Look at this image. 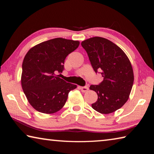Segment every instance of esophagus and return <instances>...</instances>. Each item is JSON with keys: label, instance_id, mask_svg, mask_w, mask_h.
I'll list each match as a JSON object with an SVG mask.
<instances>
[{"label": "esophagus", "instance_id": "34e87169", "mask_svg": "<svg viewBox=\"0 0 154 154\" xmlns=\"http://www.w3.org/2000/svg\"><path fill=\"white\" fill-rule=\"evenodd\" d=\"M80 89L83 93H85V92H87L88 90H89V87H88V86L80 87Z\"/></svg>", "mask_w": 154, "mask_h": 154}]
</instances>
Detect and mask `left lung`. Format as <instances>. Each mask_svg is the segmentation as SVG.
Returning <instances> with one entry per match:
<instances>
[{
  "label": "left lung",
  "mask_w": 154,
  "mask_h": 154,
  "mask_svg": "<svg viewBox=\"0 0 154 154\" xmlns=\"http://www.w3.org/2000/svg\"><path fill=\"white\" fill-rule=\"evenodd\" d=\"M94 71H102L103 81L90 86L98 99L92 108L101 114H110L126 103L134 83L131 63L126 54L113 42L101 37H93L81 42Z\"/></svg>",
  "instance_id": "8db88e82"
}]
</instances>
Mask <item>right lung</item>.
<instances>
[{
    "mask_svg": "<svg viewBox=\"0 0 154 154\" xmlns=\"http://www.w3.org/2000/svg\"><path fill=\"white\" fill-rule=\"evenodd\" d=\"M79 45V41L57 38L35 45L26 54L22 87L29 103L38 112H57L65 105L69 93L77 88L57 73H62L65 58Z\"/></svg>",
    "mask_w": 154,
    "mask_h": 154,
    "instance_id": "right-lung-1",
    "label": "right lung"
}]
</instances>
